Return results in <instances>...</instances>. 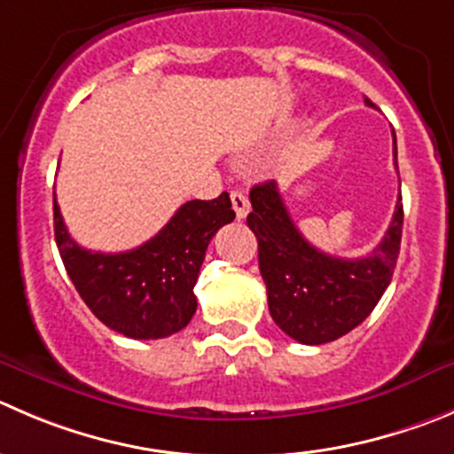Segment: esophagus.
I'll return each mask as SVG.
<instances>
[{
	"label": "esophagus",
	"mask_w": 454,
	"mask_h": 454,
	"mask_svg": "<svg viewBox=\"0 0 454 454\" xmlns=\"http://www.w3.org/2000/svg\"><path fill=\"white\" fill-rule=\"evenodd\" d=\"M231 207H234L236 215H239V220H243L245 215L249 214V200L247 196H245V192H231Z\"/></svg>",
	"instance_id": "esophagus-1"
}]
</instances>
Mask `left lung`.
Segmentation results:
<instances>
[{"label": "left lung", "mask_w": 454, "mask_h": 454, "mask_svg": "<svg viewBox=\"0 0 454 454\" xmlns=\"http://www.w3.org/2000/svg\"><path fill=\"white\" fill-rule=\"evenodd\" d=\"M365 105L374 106L370 100ZM392 142L396 160V137ZM249 200L247 224L258 240V267L276 325L305 345L330 343L361 325L381 301L396 267L403 227L401 198L386 236L365 258L330 256L309 245L289 218L274 180L256 184Z\"/></svg>", "instance_id": "left-lung-1"}]
</instances>
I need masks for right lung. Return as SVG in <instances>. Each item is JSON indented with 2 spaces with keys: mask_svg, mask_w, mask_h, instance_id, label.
<instances>
[{
  "mask_svg": "<svg viewBox=\"0 0 454 454\" xmlns=\"http://www.w3.org/2000/svg\"><path fill=\"white\" fill-rule=\"evenodd\" d=\"M234 218L227 192L189 200L145 245L102 254L71 239L53 198L55 243L77 294L106 327L129 339H165L187 327L198 308L193 287L207 245Z\"/></svg>",
  "mask_w": 454,
  "mask_h": 454,
  "instance_id": "1",
  "label": "right lung"
}]
</instances>
